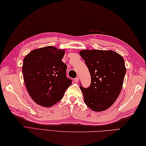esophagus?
Wrapping results in <instances>:
<instances>
[{"label":"esophagus","mask_w":146,"mask_h":146,"mask_svg":"<svg viewBox=\"0 0 146 146\" xmlns=\"http://www.w3.org/2000/svg\"><path fill=\"white\" fill-rule=\"evenodd\" d=\"M78 80H79V77H76L75 78H74V81L75 82H78Z\"/></svg>","instance_id":"34e87169"}]
</instances>
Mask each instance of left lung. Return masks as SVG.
<instances>
[{
	"label": "left lung",
	"instance_id": "1",
	"mask_svg": "<svg viewBox=\"0 0 146 146\" xmlns=\"http://www.w3.org/2000/svg\"><path fill=\"white\" fill-rule=\"evenodd\" d=\"M91 75V84L80 88L85 104L94 111H104L114 103L121 92L126 74L125 61L121 55L112 50H82Z\"/></svg>",
	"mask_w": 146,
	"mask_h": 146
}]
</instances>
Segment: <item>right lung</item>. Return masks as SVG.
<instances>
[{"label": "right lung", "mask_w": 146, "mask_h": 146, "mask_svg": "<svg viewBox=\"0 0 146 146\" xmlns=\"http://www.w3.org/2000/svg\"><path fill=\"white\" fill-rule=\"evenodd\" d=\"M65 52L52 46L34 50L25 58L23 74L26 89L37 104L50 107L60 101L72 80L62 61Z\"/></svg>", "instance_id": "add662e5"}]
</instances>
